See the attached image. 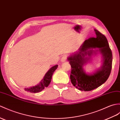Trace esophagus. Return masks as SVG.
<instances>
[{
	"instance_id": "1",
	"label": "esophagus",
	"mask_w": 120,
	"mask_h": 120,
	"mask_svg": "<svg viewBox=\"0 0 120 120\" xmlns=\"http://www.w3.org/2000/svg\"><path fill=\"white\" fill-rule=\"evenodd\" d=\"M66 58H67V57L66 56H62V57H61V62H65L66 60Z\"/></svg>"
}]
</instances>
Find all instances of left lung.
Returning <instances> with one entry per match:
<instances>
[{
    "label": "left lung",
    "instance_id": "1",
    "mask_svg": "<svg viewBox=\"0 0 120 120\" xmlns=\"http://www.w3.org/2000/svg\"><path fill=\"white\" fill-rule=\"evenodd\" d=\"M94 31L96 37L86 40L80 46L78 51L68 58L71 68V82L80 90L90 91L102 85L109 77L112 68V52L107 38L97 30H94ZM93 48L98 49L94 51ZM98 51L104 57L102 66L95 73L86 74L82 68L83 65L89 62L93 53Z\"/></svg>",
    "mask_w": 120,
    "mask_h": 120
}]
</instances>
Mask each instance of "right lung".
Wrapping results in <instances>:
<instances>
[{"mask_svg": "<svg viewBox=\"0 0 120 120\" xmlns=\"http://www.w3.org/2000/svg\"><path fill=\"white\" fill-rule=\"evenodd\" d=\"M58 66V65H56L50 68L45 75L43 79H42L39 84L29 88H26L24 90L27 92H30V93H36L40 92L44 90V88L47 87L51 83L52 74H53L56 69L57 68Z\"/></svg>", "mask_w": 120, "mask_h": 120, "instance_id": "1", "label": "right lung"}]
</instances>
